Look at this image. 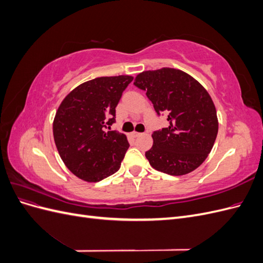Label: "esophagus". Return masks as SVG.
<instances>
[{
	"instance_id": "34e87169",
	"label": "esophagus",
	"mask_w": 263,
	"mask_h": 263,
	"mask_svg": "<svg viewBox=\"0 0 263 263\" xmlns=\"http://www.w3.org/2000/svg\"><path fill=\"white\" fill-rule=\"evenodd\" d=\"M130 135H132L133 137H138L139 135H140V133H137V132H133Z\"/></svg>"
}]
</instances>
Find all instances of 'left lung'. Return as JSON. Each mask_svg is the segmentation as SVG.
Masks as SVG:
<instances>
[{"mask_svg":"<svg viewBox=\"0 0 263 263\" xmlns=\"http://www.w3.org/2000/svg\"><path fill=\"white\" fill-rule=\"evenodd\" d=\"M134 84L145 90L158 114H168L169 126L155 132L146 158L154 169L170 176L194 171L208 158L218 133L214 102L204 86L173 68L139 73Z\"/></svg>","mask_w":263,"mask_h":263,"instance_id":"8db88e82","label":"left lung"}]
</instances>
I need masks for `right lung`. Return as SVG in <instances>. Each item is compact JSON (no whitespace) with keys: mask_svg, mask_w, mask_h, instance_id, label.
Instances as JSON below:
<instances>
[{"mask_svg":"<svg viewBox=\"0 0 263 263\" xmlns=\"http://www.w3.org/2000/svg\"><path fill=\"white\" fill-rule=\"evenodd\" d=\"M132 76L100 77L86 81L63 99L55 112V147L67 168L86 182L115 173L129 147L126 135L105 132L115 119V107Z\"/></svg>","mask_w":263,"mask_h":263,"instance_id":"right-lung-1","label":"right lung"}]
</instances>
